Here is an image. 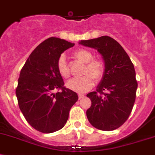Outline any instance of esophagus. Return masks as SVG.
I'll list each match as a JSON object with an SVG mask.
<instances>
[{"instance_id":"1","label":"esophagus","mask_w":155,"mask_h":155,"mask_svg":"<svg viewBox=\"0 0 155 155\" xmlns=\"http://www.w3.org/2000/svg\"><path fill=\"white\" fill-rule=\"evenodd\" d=\"M78 97H79V99H82V98H84V95H83V94H78Z\"/></svg>"}]
</instances>
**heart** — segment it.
I'll list each match as a JSON object with an SVG mask.
<instances>
[{"mask_svg": "<svg viewBox=\"0 0 155 155\" xmlns=\"http://www.w3.org/2000/svg\"><path fill=\"white\" fill-rule=\"evenodd\" d=\"M73 55L78 60L85 63L83 71L82 77L73 78L67 83V87L69 89L77 92H85L92 88L93 80L99 82L103 79L105 72V63L102 58H94L90 51L86 49L76 50ZM57 70L58 74L63 78L68 79L70 76V69L64 55H61L57 61Z\"/></svg>", "mask_w": 155, "mask_h": 155, "instance_id": "obj_1", "label": "heart"}]
</instances>
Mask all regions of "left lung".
I'll list each match as a JSON object with an SVG mask.
<instances>
[{
    "label": "left lung",
    "instance_id": "left-lung-1",
    "mask_svg": "<svg viewBox=\"0 0 155 155\" xmlns=\"http://www.w3.org/2000/svg\"><path fill=\"white\" fill-rule=\"evenodd\" d=\"M80 44L97 49L105 63L104 75L97 91L87 95L92 101L86 112L87 119L98 130H116L127 120L134 104L137 81L134 64L113 38L82 40Z\"/></svg>",
    "mask_w": 155,
    "mask_h": 155
}]
</instances>
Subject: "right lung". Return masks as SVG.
<instances>
[{
	"label": "right lung",
	"instance_id": "add662e5",
	"mask_svg": "<svg viewBox=\"0 0 155 155\" xmlns=\"http://www.w3.org/2000/svg\"><path fill=\"white\" fill-rule=\"evenodd\" d=\"M74 45L49 38L33 51L21 70L16 88L18 105L27 122L41 133L61 130L78 101L76 92L64 86L57 70L61 54ZM54 90H58L56 94Z\"/></svg>",
	"mask_w": 155,
	"mask_h": 155
}]
</instances>
